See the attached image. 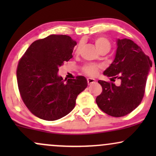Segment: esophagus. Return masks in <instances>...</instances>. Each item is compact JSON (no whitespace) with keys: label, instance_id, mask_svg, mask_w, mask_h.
Listing matches in <instances>:
<instances>
[{"label":"esophagus","instance_id":"obj_1","mask_svg":"<svg viewBox=\"0 0 156 156\" xmlns=\"http://www.w3.org/2000/svg\"><path fill=\"white\" fill-rule=\"evenodd\" d=\"M96 80L94 79V78H87V83H88L89 85H90V84H92L93 83H95Z\"/></svg>","mask_w":156,"mask_h":156}]
</instances>
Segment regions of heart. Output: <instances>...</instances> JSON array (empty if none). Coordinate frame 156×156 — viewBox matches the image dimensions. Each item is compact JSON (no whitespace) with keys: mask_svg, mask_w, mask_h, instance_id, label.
Masks as SVG:
<instances>
[{"mask_svg":"<svg viewBox=\"0 0 156 156\" xmlns=\"http://www.w3.org/2000/svg\"><path fill=\"white\" fill-rule=\"evenodd\" d=\"M94 45H95L97 50H98L99 53H101V52L108 53L110 51L111 48H112V43H111L110 40L107 37H98L94 39ZM80 46L79 45L76 48V54H78L80 53ZM100 69H101V66L100 65L94 64H85L82 67V71L87 76H94L99 72Z\"/></svg>","mask_w":156,"mask_h":156,"instance_id":"obj_1","label":"heart"}]
</instances>
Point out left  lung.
Wrapping results in <instances>:
<instances>
[{
  "instance_id": "1",
  "label": "left lung",
  "mask_w": 156,
  "mask_h": 156,
  "mask_svg": "<svg viewBox=\"0 0 156 156\" xmlns=\"http://www.w3.org/2000/svg\"><path fill=\"white\" fill-rule=\"evenodd\" d=\"M152 62L141 48L128 39H118L114 62L103 74L112 81L121 80L119 86L113 82L98 80L101 94L96 98L98 107L105 114L120 117L133 112L141 103Z\"/></svg>"
}]
</instances>
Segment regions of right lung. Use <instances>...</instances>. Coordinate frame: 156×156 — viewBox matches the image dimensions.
<instances>
[{"mask_svg":"<svg viewBox=\"0 0 156 156\" xmlns=\"http://www.w3.org/2000/svg\"><path fill=\"white\" fill-rule=\"evenodd\" d=\"M76 42L67 35L52 34L34 42L19 60L17 80L20 94L36 117L53 121L74 108L77 96L87 88L83 76L63 80L58 67L73 57Z\"/></svg>","mask_w":156,"mask_h":156,"instance_id":"obj_1","label":"right lung"}]
</instances>
